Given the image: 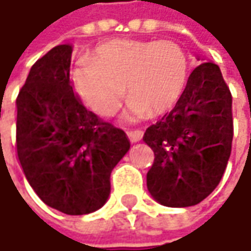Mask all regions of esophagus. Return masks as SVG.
Segmentation results:
<instances>
[{"label": "esophagus", "mask_w": 251, "mask_h": 251, "mask_svg": "<svg viewBox=\"0 0 251 251\" xmlns=\"http://www.w3.org/2000/svg\"><path fill=\"white\" fill-rule=\"evenodd\" d=\"M127 137H129V140L132 143L136 142H140L143 139V132L142 130H133V132H127Z\"/></svg>", "instance_id": "34e87169"}]
</instances>
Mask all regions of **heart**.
Returning a JSON list of instances; mask_svg holds the SVG:
<instances>
[{
    "label": "heart",
    "instance_id": "b5f03b06",
    "mask_svg": "<svg viewBox=\"0 0 251 251\" xmlns=\"http://www.w3.org/2000/svg\"><path fill=\"white\" fill-rule=\"evenodd\" d=\"M189 77V59L169 40H114L100 46L94 58H82L75 87L83 101L102 117L117 112L125 97L127 118L161 114L180 99Z\"/></svg>",
    "mask_w": 251,
    "mask_h": 251
}]
</instances>
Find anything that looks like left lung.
Returning <instances> with one entry per match:
<instances>
[{
  "instance_id": "8db88e82",
  "label": "left lung",
  "mask_w": 251,
  "mask_h": 251,
  "mask_svg": "<svg viewBox=\"0 0 251 251\" xmlns=\"http://www.w3.org/2000/svg\"><path fill=\"white\" fill-rule=\"evenodd\" d=\"M232 139L230 90L220 66L201 62L174 109L144 133L143 140L154 151L147 172L149 192L167 207L203 201L225 172Z\"/></svg>"
}]
</instances>
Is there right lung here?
<instances>
[{
  "mask_svg": "<svg viewBox=\"0 0 251 251\" xmlns=\"http://www.w3.org/2000/svg\"><path fill=\"white\" fill-rule=\"evenodd\" d=\"M72 47L34 62L16 99V152L44 203L68 215L101 208L109 176L130 143L125 132L83 105L69 79Z\"/></svg>",
  "mask_w": 251,
  "mask_h": 251,
  "instance_id": "1",
  "label": "right lung"
}]
</instances>
